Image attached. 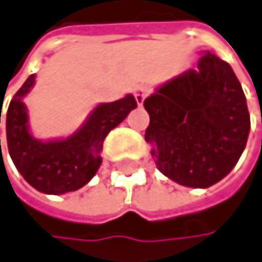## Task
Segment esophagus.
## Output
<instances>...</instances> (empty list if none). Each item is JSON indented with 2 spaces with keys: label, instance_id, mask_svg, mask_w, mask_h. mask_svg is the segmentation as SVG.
<instances>
[{
  "label": "esophagus",
  "instance_id": "34e87169",
  "mask_svg": "<svg viewBox=\"0 0 262 262\" xmlns=\"http://www.w3.org/2000/svg\"><path fill=\"white\" fill-rule=\"evenodd\" d=\"M149 93H150V89H149V86H144V84H141V86H137L135 88V91H134V94H135V99H137V103L141 106L143 103H144V99L149 96Z\"/></svg>",
  "mask_w": 262,
  "mask_h": 262
}]
</instances>
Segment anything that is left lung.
<instances>
[{
    "mask_svg": "<svg viewBox=\"0 0 262 262\" xmlns=\"http://www.w3.org/2000/svg\"><path fill=\"white\" fill-rule=\"evenodd\" d=\"M144 140L162 173L181 185L207 188L242 156L250 115L242 86L228 62L203 53L198 69L171 78L144 100Z\"/></svg>",
    "mask_w": 262,
    "mask_h": 262,
    "instance_id": "1",
    "label": "left lung"
}]
</instances>
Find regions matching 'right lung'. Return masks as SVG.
Returning <instances> with one entry per match:
<instances>
[{
	"mask_svg": "<svg viewBox=\"0 0 262 262\" xmlns=\"http://www.w3.org/2000/svg\"><path fill=\"white\" fill-rule=\"evenodd\" d=\"M34 78L36 75L29 77L9 103L6 113L9 154L25 181L39 192L47 195L75 192L94 178L102 163L105 137L137 108V100L128 94L116 102L100 103L74 135L40 141L29 132L28 110L23 103V97L34 86Z\"/></svg>",
	"mask_w": 262,
	"mask_h": 262,
	"instance_id": "1",
	"label": "right lung"
}]
</instances>
